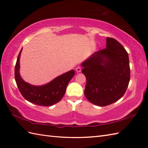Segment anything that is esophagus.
Listing matches in <instances>:
<instances>
[{
  "mask_svg": "<svg viewBox=\"0 0 148 148\" xmlns=\"http://www.w3.org/2000/svg\"><path fill=\"white\" fill-rule=\"evenodd\" d=\"M76 71L77 72H80L81 71V68L80 67H77L76 68Z\"/></svg>",
  "mask_w": 148,
  "mask_h": 148,
  "instance_id": "34e87169",
  "label": "esophagus"
}]
</instances>
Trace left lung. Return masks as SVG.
Returning a JSON list of instances; mask_svg holds the SVG:
<instances>
[{"mask_svg": "<svg viewBox=\"0 0 148 148\" xmlns=\"http://www.w3.org/2000/svg\"><path fill=\"white\" fill-rule=\"evenodd\" d=\"M81 66L86 79L84 95L91 103L106 106L123 96L130 79L129 58L116 39L107 37L106 48L94 53Z\"/></svg>", "mask_w": 148, "mask_h": 148, "instance_id": "obj_1", "label": "left lung"}]
</instances>
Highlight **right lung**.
<instances>
[{"instance_id":"1","label":"right lung","mask_w":148,"mask_h":148,"mask_svg":"<svg viewBox=\"0 0 148 148\" xmlns=\"http://www.w3.org/2000/svg\"><path fill=\"white\" fill-rule=\"evenodd\" d=\"M21 51L22 49L16 63L14 77L22 96L29 102L41 106H51L60 101L65 93L69 83L74 76L75 71H69L44 85H32L25 82L20 74V58Z\"/></svg>"}]
</instances>
